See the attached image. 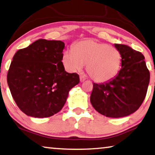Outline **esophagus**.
<instances>
[{
	"mask_svg": "<svg viewBox=\"0 0 155 155\" xmlns=\"http://www.w3.org/2000/svg\"><path fill=\"white\" fill-rule=\"evenodd\" d=\"M85 79H86V78H85L84 76H82V75L80 76V81L81 82H83Z\"/></svg>",
	"mask_w": 155,
	"mask_h": 155,
	"instance_id": "esophagus-1",
	"label": "esophagus"
}]
</instances>
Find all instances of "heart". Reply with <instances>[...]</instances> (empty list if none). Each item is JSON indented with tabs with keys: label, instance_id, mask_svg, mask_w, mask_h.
Returning <instances> with one entry per match:
<instances>
[{
	"label": "heart",
	"instance_id": "heart-1",
	"mask_svg": "<svg viewBox=\"0 0 155 155\" xmlns=\"http://www.w3.org/2000/svg\"><path fill=\"white\" fill-rule=\"evenodd\" d=\"M121 55L116 48L94 39L78 41L63 54L62 62L70 72H76L86 63L87 73L97 83L112 80L119 74Z\"/></svg>",
	"mask_w": 155,
	"mask_h": 155
}]
</instances>
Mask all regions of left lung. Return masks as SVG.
<instances>
[{"instance_id":"obj_1","label":"left lung","mask_w":155,"mask_h":155,"mask_svg":"<svg viewBox=\"0 0 155 155\" xmlns=\"http://www.w3.org/2000/svg\"><path fill=\"white\" fill-rule=\"evenodd\" d=\"M121 55V69L113 79L93 83L90 102L98 112L107 117L120 118L139 109L146 97L150 72L145 57L130 47L114 43Z\"/></svg>"}]
</instances>
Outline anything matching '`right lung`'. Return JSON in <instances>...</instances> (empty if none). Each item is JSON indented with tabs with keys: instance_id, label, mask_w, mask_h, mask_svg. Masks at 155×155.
<instances>
[{
	"instance_id": "1",
	"label": "right lung",
	"mask_w": 155,
	"mask_h": 155,
	"mask_svg": "<svg viewBox=\"0 0 155 155\" xmlns=\"http://www.w3.org/2000/svg\"><path fill=\"white\" fill-rule=\"evenodd\" d=\"M65 43L39 39L16 51L7 73V84L16 105L29 117L45 118L63 108L69 92L79 83L62 63Z\"/></svg>"
}]
</instances>
